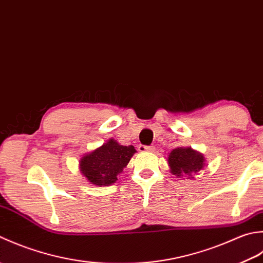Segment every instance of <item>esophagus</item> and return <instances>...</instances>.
<instances>
[{"instance_id": "esophagus-1", "label": "esophagus", "mask_w": 263, "mask_h": 263, "mask_svg": "<svg viewBox=\"0 0 263 263\" xmlns=\"http://www.w3.org/2000/svg\"><path fill=\"white\" fill-rule=\"evenodd\" d=\"M138 151L145 152V151H154V146H146V145H138Z\"/></svg>"}]
</instances>
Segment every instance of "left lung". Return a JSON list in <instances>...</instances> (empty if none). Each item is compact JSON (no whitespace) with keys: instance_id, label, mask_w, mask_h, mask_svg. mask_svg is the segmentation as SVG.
<instances>
[{"instance_id":"left-lung-1","label":"left lung","mask_w":263,"mask_h":263,"mask_svg":"<svg viewBox=\"0 0 263 263\" xmlns=\"http://www.w3.org/2000/svg\"><path fill=\"white\" fill-rule=\"evenodd\" d=\"M205 159L203 154L192 147H177L169 153L168 163L170 171L177 177L187 176L193 178L192 175L197 174L204 167Z\"/></svg>"}]
</instances>
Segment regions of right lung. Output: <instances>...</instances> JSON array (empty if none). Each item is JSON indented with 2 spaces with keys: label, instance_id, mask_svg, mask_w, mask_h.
Wrapping results in <instances>:
<instances>
[{
  "label": "right lung",
  "instance_id": "obj_1",
  "mask_svg": "<svg viewBox=\"0 0 263 263\" xmlns=\"http://www.w3.org/2000/svg\"><path fill=\"white\" fill-rule=\"evenodd\" d=\"M136 152L133 145L124 146L110 138L103 145L80 159L79 168L90 184L109 186L118 180L117 176L129 162Z\"/></svg>",
  "mask_w": 263,
  "mask_h": 263
}]
</instances>
